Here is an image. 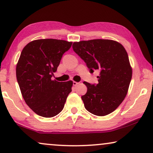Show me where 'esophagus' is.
<instances>
[{"mask_svg":"<svg viewBox=\"0 0 153 153\" xmlns=\"http://www.w3.org/2000/svg\"><path fill=\"white\" fill-rule=\"evenodd\" d=\"M79 84V82H76V81H74V82H73V85H74V86H76V85Z\"/></svg>","mask_w":153,"mask_h":153,"instance_id":"1","label":"esophagus"}]
</instances>
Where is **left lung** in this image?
<instances>
[{
  "label": "left lung",
  "mask_w": 153,
  "mask_h": 153,
  "mask_svg": "<svg viewBox=\"0 0 153 153\" xmlns=\"http://www.w3.org/2000/svg\"><path fill=\"white\" fill-rule=\"evenodd\" d=\"M72 48L84 60L90 72L100 71L97 85L83 82L87 93L81 99L85 109L97 116L114 111L126 97L132 76L124 47L112 39H97L74 42Z\"/></svg>",
  "instance_id": "1"
}]
</instances>
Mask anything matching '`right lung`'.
<instances>
[{
  "label": "right lung",
  "mask_w": 153,
  "mask_h": 153,
  "mask_svg": "<svg viewBox=\"0 0 153 153\" xmlns=\"http://www.w3.org/2000/svg\"><path fill=\"white\" fill-rule=\"evenodd\" d=\"M72 42L40 39L25 46L16 67L21 93L27 105L38 116L51 118L63 109L72 81L52 80L65 52Z\"/></svg>",
  "instance_id": "1"
}]
</instances>
